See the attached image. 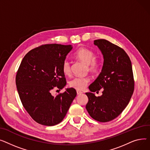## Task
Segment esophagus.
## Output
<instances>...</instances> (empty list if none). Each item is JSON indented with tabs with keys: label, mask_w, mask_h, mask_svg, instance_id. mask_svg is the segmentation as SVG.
Listing matches in <instances>:
<instances>
[{
	"label": "esophagus",
	"mask_w": 150,
	"mask_h": 150,
	"mask_svg": "<svg viewBox=\"0 0 150 150\" xmlns=\"http://www.w3.org/2000/svg\"><path fill=\"white\" fill-rule=\"evenodd\" d=\"M82 93H82V91L77 90V95H80V94H82Z\"/></svg>",
	"instance_id": "obj_1"
}]
</instances>
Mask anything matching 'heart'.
I'll list each match as a JSON object with an SVG mask.
<instances>
[{
	"instance_id": "b5f03b06",
	"label": "heart",
	"mask_w": 150,
	"mask_h": 150,
	"mask_svg": "<svg viewBox=\"0 0 150 150\" xmlns=\"http://www.w3.org/2000/svg\"><path fill=\"white\" fill-rule=\"evenodd\" d=\"M74 57L87 65L88 71L96 73L100 68L99 61L96 58L94 52L86 48H80L74 53ZM62 72L65 75L71 74V65L69 61L65 60L62 65ZM89 82V79L86 77H74L69 82V85L78 90H83Z\"/></svg>"
}]
</instances>
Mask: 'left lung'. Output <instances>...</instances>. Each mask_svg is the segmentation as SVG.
Returning a JSON list of instances; mask_svg holds the SVG:
<instances>
[{
  "label": "left lung",
  "mask_w": 150,
  "mask_h": 150,
  "mask_svg": "<svg viewBox=\"0 0 150 150\" xmlns=\"http://www.w3.org/2000/svg\"><path fill=\"white\" fill-rule=\"evenodd\" d=\"M103 57L102 71L89 86L90 92L86 109L90 116L100 122L111 121L128 105L134 88L131 62L126 52L105 39L94 41ZM103 88V95L96 97L94 92Z\"/></svg>",
  "instance_id": "1"
}]
</instances>
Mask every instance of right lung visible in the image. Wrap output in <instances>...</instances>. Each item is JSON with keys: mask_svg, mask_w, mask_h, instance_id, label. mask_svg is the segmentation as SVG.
<instances>
[{"mask_svg": "<svg viewBox=\"0 0 150 150\" xmlns=\"http://www.w3.org/2000/svg\"><path fill=\"white\" fill-rule=\"evenodd\" d=\"M71 45L47 44L30 51L23 58L16 84L23 107L38 124L54 126L62 121L77 95L73 88L53 96L51 91L62 89L67 82L62 65Z\"/></svg>", "mask_w": 150, "mask_h": 150, "instance_id": "obj_1", "label": "right lung"}]
</instances>
